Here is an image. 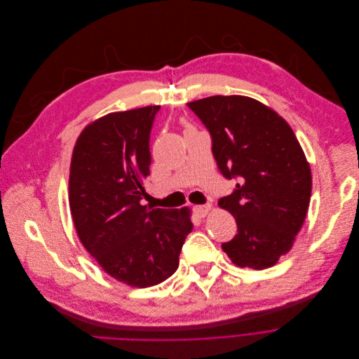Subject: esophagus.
<instances>
[{"label": "esophagus", "mask_w": 359, "mask_h": 359, "mask_svg": "<svg viewBox=\"0 0 359 359\" xmlns=\"http://www.w3.org/2000/svg\"><path fill=\"white\" fill-rule=\"evenodd\" d=\"M210 208H212L210 203H205V205H198V206H195L194 210H195V213H196V217L205 218L206 215H208V212L210 210Z\"/></svg>", "instance_id": "34e87169"}]
</instances>
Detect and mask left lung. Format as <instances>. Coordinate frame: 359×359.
I'll list each match as a JSON object with an SVG mask.
<instances>
[{"label":"left lung","mask_w":359,"mask_h":359,"mask_svg":"<svg viewBox=\"0 0 359 359\" xmlns=\"http://www.w3.org/2000/svg\"><path fill=\"white\" fill-rule=\"evenodd\" d=\"M188 106L210 133L224 177L239 181L218 202L238 225L224 252L239 267H271L293 248L311 196L310 164L294 131L248 96H210Z\"/></svg>","instance_id":"obj_1"}]
</instances>
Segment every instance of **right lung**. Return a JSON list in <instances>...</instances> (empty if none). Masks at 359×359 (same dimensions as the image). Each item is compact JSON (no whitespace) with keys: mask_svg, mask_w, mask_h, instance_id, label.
Returning a JSON list of instances; mask_svg holds the SVG:
<instances>
[{"mask_svg":"<svg viewBox=\"0 0 359 359\" xmlns=\"http://www.w3.org/2000/svg\"><path fill=\"white\" fill-rule=\"evenodd\" d=\"M160 106L109 113L76 140L69 206L78 236L99 266L131 287H151L180 264L191 209L141 205L150 175V131Z\"/></svg>","mask_w":359,"mask_h":359,"instance_id":"add662e5","label":"right lung"}]
</instances>
